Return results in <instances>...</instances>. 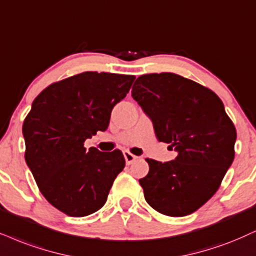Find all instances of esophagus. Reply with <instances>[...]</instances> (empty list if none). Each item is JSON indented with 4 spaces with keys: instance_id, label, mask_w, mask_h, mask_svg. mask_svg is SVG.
Wrapping results in <instances>:
<instances>
[{
    "instance_id": "obj_1",
    "label": "esophagus",
    "mask_w": 256,
    "mask_h": 256,
    "mask_svg": "<svg viewBox=\"0 0 256 256\" xmlns=\"http://www.w3.org/2000/svg\"><path fill=\"white\" fill-rule=\"evenodd\" d=\"M124 157H125L126 164H128V166H130L132 162H134L138 158L137 156H134V154H132L130 151H124Z\"/></svg>"
}]
</instances>
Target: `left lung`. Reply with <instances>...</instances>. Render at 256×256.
<instances>
[{"label":"left lung","mask_w":256,"mask_h":256,"mask_svg":"<svg viewBox=\"0 0 256 256\" xmlns=\"http://www.w3.org/2000/svg\"><path fill=\"white\" fill-rule=\"evenodd\" d=\"M132 96L150 117L160 142L174 148V160L146 158L139 180L146 202L160 214L186 216L218 192L234 160L236 128L212 90L174 73L137 78Z\"/></svg>","instance_id":"obj_1"}]
</instances>
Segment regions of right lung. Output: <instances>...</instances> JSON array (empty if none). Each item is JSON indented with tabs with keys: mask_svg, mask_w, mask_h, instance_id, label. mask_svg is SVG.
I'll return each instance as SVG.
<instances>
[{
	"mask_svg": "<svg viewBox=\"0 0 256 256\" xmlns=\"http://www.w3.org/2000/svg\"><path fill=\"white\" fill-rule=\"evenodd\" d=\"M134 76L84 72L46 87L22 126L26 163L38 190L64 214L98 212L125 166L120 150L86 151L84 143L108 128L112 108L130 90Z\"/></svg>",
	"mask_w": 256,
	"mask_h": 256,
	"instance_id": "1",
	"label": "right lung"
}]
</instances>
